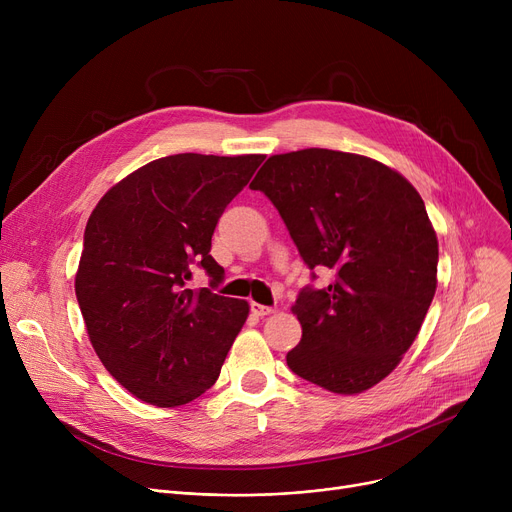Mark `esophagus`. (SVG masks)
I'll return each instance as SVG.
<instances>
[{
    "mask_svg": "<svg viewBox=\"0 0 512 512\" xmlns=\"http://www.w3.org/2000/svg\"><path fill=\"white\" fill-rule=\"evenodd\" d=\"M251 313L257 317H265L274 313V307H267V305H259V303H251Z\"/></svg>",
    "mask_w": 512,
    "mask_h": 512,
    "instance_id": "34e87169",
    "label": "esophagus"
}]
</instances>
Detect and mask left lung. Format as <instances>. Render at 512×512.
<instances>
[{"label": "left lung", "instance_id": "obj_1", "mask_svg": "<svg viewBox=\"0 0 512 512\" xmlns=\"http://www.w3.org/2000/svg\"><path fill=\"white\" fill-rule=\"evenodd\" d=\"M251 188L276 205L309 270L332 272L292 305L303 338L288 367L334 394L380 384L436 294L438 236L421 195L382 161L317 147L272 155Z\"/></svg>", "mask_w": 512, "mask_h": 512}]
</instances>
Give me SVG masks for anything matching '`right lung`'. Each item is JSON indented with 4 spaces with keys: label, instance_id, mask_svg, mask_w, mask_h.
Here are the masks:
<instances>
[{
    "label": "right lung",
    "instance_id": "1",
    "mask_svg": "<svg viewBox=\"0 0 512 512\" xmlns=\"http://www.w3.org/2000/svg\"><path fill=\"white\" fill-rule=\"evenodd\" d=\"M263 155H168L107 191L85 228L74 290L103 367L143 402L180 407L218 380L249 303L188 288L220 284L211 236Z\"/></svg>",
    "mask_w": 512,
    "mask_h": 512
}]
</instances>
